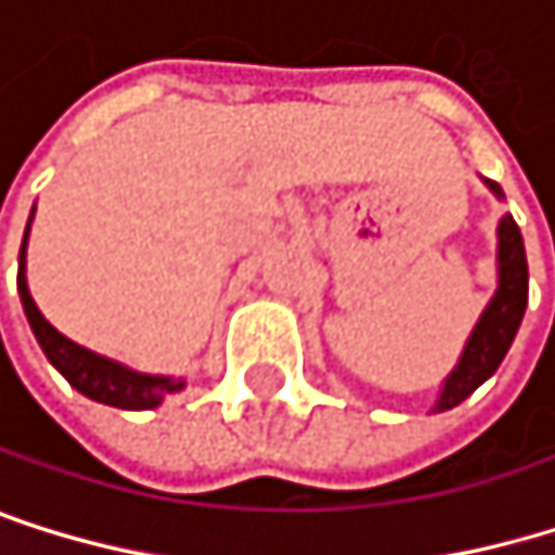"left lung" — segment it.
I'll return each instance as SVG.
<instances>
[{"label":"left lung","instance_id":"1","mask_svg":"<svg viewBox=\"0 0 555 555\" xmlns=\"http://www.w3.org/2000/svg\"><path fill=\"white\" fill-rule=\"evenodd\" d=\"M496 198H503V188L496 181H487ZM496 294L490 297L487 311L480 314L474 334H469L456 367L440 387V397L434 403V413L450 410L463 403L483 380L496 374L503 357L519 331V321L526 314V297H530V268H526V247L522 234L513 221V215L500 218L496 228Z\"/></svg>","mask_w":555,"mask_h":555}]
</instances>
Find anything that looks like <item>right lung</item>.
<instances>
[{
    "instance_id": "1",
    "label": "right lung",
    "mask_w": 555,
    "mask_h": 555,
    "mask_svg": "<svg viewBox=\"0 0 555 555\" xmlns=\"http://www.w3.org/2000/svg\"><path fill=\"white\" fill-rule=\"evenodd\" d=\"M36 215V208H33ZM33 224V218H29ZM29 224H25V237H22V251H18V297L25 318H29V327L42 347V353L49 357V364L89 400L108 403V406H121V410H152L158 406L168 393L184 390V380L175 377H155V374H138L118 360H108L89 347H81L75 340H68L65 334H59L42 311L36 308V300L29 294V284H25V244H29Z\"/></svg>"
}]
</instances>
